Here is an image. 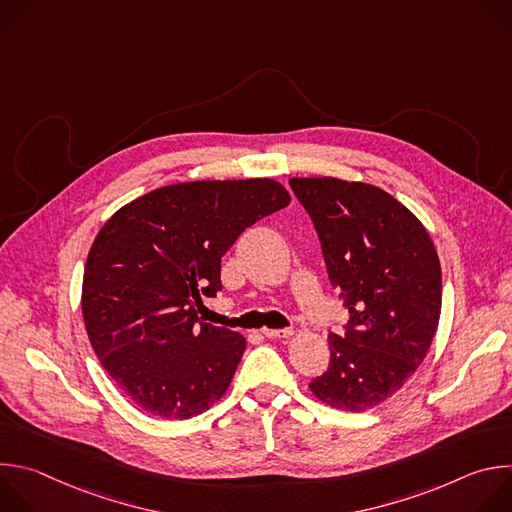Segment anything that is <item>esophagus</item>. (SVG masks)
<instances>
[{"instance_id":"obj_1","label":"esophagus","mask_w":512,"mask_h":512,"mask_svg":"<svg viewBox=\"0 0 512 512\" xmlns=\"http://www.w3.org/2000/svg\"><path fill=\"white\" fill-rule=\"evenodd\" d=\"M261 332H263V336H267V338H289L291 334H294V330H291V328H279V330L263 328Z\"/></svg>"}]
</instances>
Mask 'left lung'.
I'll list each match as a JSON object with an SVG mask.
<instances>
[{
	"mask_svg": "<svg viewBox=\"0 0 512 512\" xmlns=\"http://www.w3.org/2000/svg\"><path fill=\"white\" fill-rule=\"evenodd\" d=\"M310 214L330 285L350 318L330 334L328 371L312 393L342 411H367L425 358L442 310V269L417 218L381 188L338 178H291Z\"/></svg>",
	"mask_w": 512,
	"mask_h": 512,
	"instance_id": "obj_1",
	"label": "left lung"
}]
</instances>
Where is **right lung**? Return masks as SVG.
<instances>
[{
  "instance_id": "right-lung-1",
  "label": "right lung",
  "mask_w": 512,
  "mask_h": 512,
  "mask_svg": "<svg viewBox=\"0 0 512 512\" xmlns=\"http://www.w3.org/2000/svg\"><path fill=\"white\" fill-rule=\"evenodd\" d=\"M273 180L186 182L117 210L83 277V318L103 369L145 413L190 419L221 399L245 338L198 322L223 289L221 259L239 235L285 208Z\"/></svg>"
}]
</instances>
